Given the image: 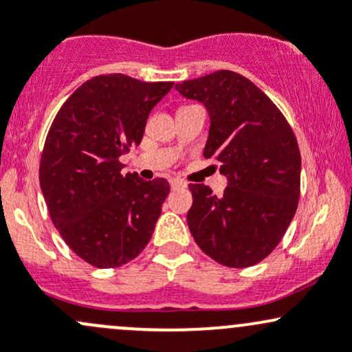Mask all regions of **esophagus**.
<instances>
[{
  "instance_id": "34e87169",
  "label": "esophagus",
  "mask_w": 352,
  "mask_h": 352,
  "mask_svg": "<svg viewBox=\"0 0 352 352\" xmlns=\"http://www.w3.org/2000/svg\"><path fill=\"white\" fill-rule=\"evenodd\" d=\"M171 188L173 190H181V188H186V183L181 179H171Z\"/></svg>"
}]
</instances>
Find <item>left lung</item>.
<instances>
[{
  "label": "left lung",
  "mask_w": 352,
  "mask_h": 352,
  "mask_svg": "<svg viewBox=\"0 0 352 352\" xmlns=\"http://www.w3.org/2000/svg\"><path fill=\"white\" fill-rule=\"evenodd\" d=\"M176 90L206 107L210 132L203 156L220 162L228 181L220 198L205 184H190L191 235L221 265H255L277 247L296 214L300 195L296 135L277 105L235 72L184 80Z\"/></svg>",
  "instance_id": "obj_1"
}]
</instances>
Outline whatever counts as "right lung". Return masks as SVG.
<instances>
[{
    "label": "right lung",
    "mask_w": 352,
    "mask_h": 352,
    "mask_svg": "<svg viewBox=\"0 0 352 352\" xmlns=\"http://www.w3.org/2000/svg\"><path fill=\"white\" fill-rule=\"evenodd\" d=\"M173 82L99 75L60 107L40 161V186L65 243L90 265L131 262L153 236L169 183L122 175L120 156L141 144L149 112Z\"/></svg>",
    "instance_id": "obj_1"
}]
</instances>
